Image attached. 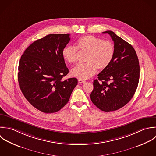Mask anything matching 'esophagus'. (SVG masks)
<instances>
[{"label":"esophagus","mask_w":156,"mask_h":156,"mask_svg":"<svg viewBox=\"0 0 156 156\" xmlns=\"http://www.w3.org/2000/svg\"><path fill=\"white\" fill-rule=\"evenodd\" d=\"M78 83H82V84H84L86 83V80H81V79H79L78 80Z\"/></svg>","instance_id":"esophagus-1"}]
</instances>
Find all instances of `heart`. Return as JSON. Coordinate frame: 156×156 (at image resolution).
Listing matches in <instances>:
<instances>
[{
  "label": "heart",
  "mask_w": 156,
  "mask_h": 156,
  "mask_svg": "<svg viewBox=\"0 0 156 156\" xmlns=\"http://www.w3.org/2000/svg\"><path fill=\"white\" fill-rule=\"evenodd\" d=\"M77 46L66 45L62 50L65 61L72 64L76 62L78 48L88 51L85 63H80L71 69V75L81 80H86L94 75L97 68L103 70L111 62L115 53V47L110 41L92 36L86 35L80 37L76 42Z\"/></svg>",
  "instance_id": "obj_1"
}]
</instances>
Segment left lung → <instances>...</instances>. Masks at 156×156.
Returning a JSON list of instances; mask_svg holds the SVG:
<instances>
[{
	"instance_id": "obj_1",
	"label": "left lung",
	"mask_w": 156,
	"mask_h": 156,
	"mask_svg": "<svg viewBox=\"0 0 156 156\" xmlns=\"http://www.w3.org/2000/svg\"><path fill=\"white\" fill-rule=\"evenodd\" d=\"M114 43L115 53L110 64L94 81L90 94L92 103L105 112L114 111L125 106L138 86L140 66L133 47L112 31H106Z\"/></svg>"
}]
</instances>
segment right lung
Masks as SVG:
<instances>
[{"label":"right lung","instance_id":"right-lung-1","mask_svg":"<svg viewBox=\"0 0 156 156\" xmlns=\"http://www.w3.org/2000/svg\"><path fill=\"white\" fill-rule=\"evenodd\" d=\"M70 34H50L29 45L19 61L18 82L28 101L40 111H59L69 101L78 84L75 78L62 80L67 75L62 55Z\"/></svg>","mask_w":156,"mask_h":156}]
</instances>
